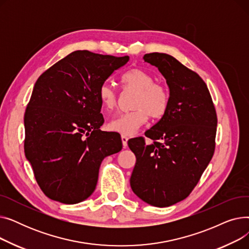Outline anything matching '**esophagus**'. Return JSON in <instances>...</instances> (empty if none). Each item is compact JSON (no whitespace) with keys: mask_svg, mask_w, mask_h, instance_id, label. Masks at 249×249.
I'll return each instance as SVG.
<instances>
[{"mask_svg":"<svg viewBox=\"0 0 249 249\" xmlns=\"http://www.w3.org/2000/svg\"><path fill=\"white\" fill-rule=\"evenodd\" d=\"M121 139H122V143H123V147L126 148L127 147V142H128V137L126 135H122Z\"/></svg>","mask_w":249,"mask_h":249,"instance_id":"esophagus-1","label":"esophagus"}]
</instances>
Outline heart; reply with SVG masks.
Wrapping results in <instances>:
<instances>
[{
  "label": "heart",
  "mask_w": 249,
  "mask_h": 249,
  "mask_svg": "<svg viewBox=\"0 0 249 249\" xmlns=\"http://www.w3.org/2000/svg\"><path fill=\"white\" fill-rule=\"evenodd\" d=\"M121 81L125 89L136 91L132 105L134 110L115 116L108 126L112 131L122 135H133L147 121L148 115L158 119L165 114L169 105V93L163 85L154 83L152 75L139 69L125 72ZM98 95L105 109L112 110L116 107L118 95L110 84H102Z\"/></svg>",
  "instance_id": "1"
}]
</instances>
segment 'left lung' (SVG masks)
I'll return each instance as SVG.
<instances>
[{
	"mask_svg": "<svg viewBox=\"0 0 249 249\" xmlns=\"http://www.w3.org/2000/svg\"><path fill=\"white\" fill-rule=\"evenodd\" d=\"M160 71L169 89L160 120L142 137L128 140L136 156L130 186L151 206L168 207L186 199L212 160L217 115L202 78L174 56L153 52L143 56Z\"/></svg>",
	"mask_w": 249,
	"mask_h": 249,
	"instance_id": "8db88e82",
	"label": "left lung"
}]
</instances>
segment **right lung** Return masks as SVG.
<instances>
[{
  "label": "right lung",
  "mask_w": 249,
  "mask_h": 249,
  "mask_svg": "<svg viewBox=\"0 0 249 249\" xmlns=\"http://www.w3.org/2000/svg\"><path fill=\"white\" fill-rule=\"evenodd\" d=\"M129 56L76 50L38 77L24 116L25 156L51 200L77 204L94 193L103 160L122 149L104 123L99 89Z\"/></svg>",
  "instance_id": "right-lung-1"
}]
</instances>
